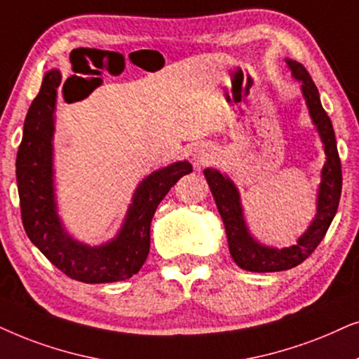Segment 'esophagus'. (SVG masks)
Wrapping results in <instances>:
<instances>
[{
	"mask_svg": "<svg viewBox=\"0 0 359 359\" xmlns=\"http://www.w3.org/2000/svg\"><path fill=\"white\" fill-rule=\"evenodd\" d=\"M212 157H213L212 147H208V146H205V144H200L197 147H194L192 161H194V165L195 167H202L205 164H208V162L212 161Z\"/></svg>",
	"mask_w": 359,
	"mask_h": 359,
	"instance_id": "34e87169",
	"label": "esophagus"
}]
</instances>
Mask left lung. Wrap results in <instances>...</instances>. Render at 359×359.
Wrapping results in <instances>:
<instances>
[{"mask_svg":"<svg viewBox=\"0 0 359 359\" xmlns=\"http://www.w3.org/2000/svg\"><path fill=\"white\" fill-rule=\"evenodd\" d=\"M285 64L292 72L294 79L302 83L300 88H302L310 118L317 126L320 140L323 142L325 156H327L317 194V213L304 235L299 238L295 245L280 248V250L261 245L251 236L250 229L246 226L236 185L217 169L203 170L215 203L222 215L224 229H226L229 255L241 269L251 272L287 271L307 259L323 240L325 233L335 218L341 195V162L337 149L335 131H333L327 111L320 103L318 90L302 64L290 59H285Z\"/></svg>","mask_w":359,"mask_h":359,"instance_id":"8db88e82","label":"left lung"}]
</instances>
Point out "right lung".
<instances>
[{
  "label": "right lung",
  "mask_w": 359,
  "mask_h": 359,
  "mask_svg": "<svg viewBox=\"0 0 359 359\" xmlns=\"http://www.w3.org/2000/svg\"><path fill=\"white\" fill-rule=\"evenodd\" d=\"M62 75L46 72L24 121L16 157V180L24 229L39 251L65 276L85 284L130 279L144 264L151 246V222L170 187L192 172L189 161L152 172L137 185L121 229L111 241L88 246L72 238L57 213L54 194V123Z\"/></svg>",
  "instance_id": "add662e5"
}]
</instances>
